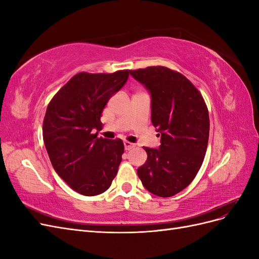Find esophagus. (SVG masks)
Returning <instances> with one entry per match:
<instances>
[{
	"label": "esophagus",
	"instance_id": "esophagus-1",
	"mask_svg": "<svg viewBox=\"0 0 259 259\" xmlns=\"http://www.w3.org/2000/svg\"><path fill=\"white\" fill-rule=\"evenodd\" d=\"M135 144H132V143H130V142H124V148H125V150H131V149H133V148H135Z\"/></svg>",
	"mask_w": 259,
	"mask_h": 259
}]
</instances>
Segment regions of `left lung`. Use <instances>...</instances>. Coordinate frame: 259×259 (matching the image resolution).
<instances>
[{"label": "left lung", "instance_id": "8db88e82", "mask_svg": "<svg viewBox=\"0 0 259 259\" xmlns=\"http://www.w3.org/2000/svg\"><path fill=\"white\" fill-rule=\"evenodd\" d=\"M151 94V122L161 134L159 149L144 147L147 161L137 174L146 189L168 198L191 184L204 160L209 116L204 99L185 75L156 66L131 70Z\"/></svg>", "mask_w": 259, "mask_h": 259}]
</instances>
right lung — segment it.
<instances>
[{
    "label": "right lung",
    "instance_id": "add662e5",
    "mask_svg": "<svg viewBox=\"0 0 259 259\" xmlns=\"http://www.w3.org/2000/svg\"><path fill=\"white\" fill-rule=\"evenodd\" d=\"M130 70L80 72L57 92L46 109L43 140L52 165L70 188L86 197L105 192L117 173L121 139L97 137L108 100L126 83Z\"/></svg>",
    "mask_w": 259,
    "mask_h": 259
}]
</instances>
